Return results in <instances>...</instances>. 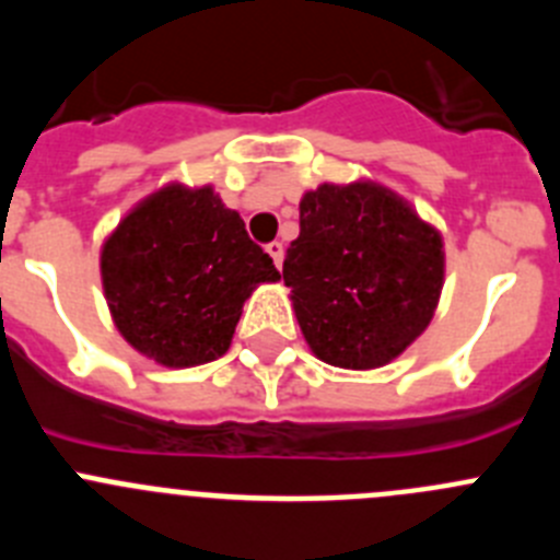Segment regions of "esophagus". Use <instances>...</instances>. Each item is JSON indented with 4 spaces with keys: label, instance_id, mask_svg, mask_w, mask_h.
<instances>
[{
    "label": "esophagus",
    "instance_id": "34e87169",
    "mask_svg": "<svg viewBox=\"0 0 560 560\" xmlns=\"http://www.w3.org/2000/svg\"><path fill=\"white\" fill-rule=\"evenodd\" d=\"M266 253H269V258L275 260L277 269L283 266V244H280V241H271V244H266Z\"/></svg>",
    "mask_w": 560,
    "mask_h": 560
}]
</instances>
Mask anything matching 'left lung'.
<instances>
[{
    "mask_svg": "<svg viewBox=\"0 0 560 560\" xmlns=\"http://www.w3.org/2000/svg\"><path fill=\"white\" fill-rule=\"evenodd\" d=\"M283 280L322 361L374 369L430 325L444 253L439 233L386 188L325 183L302 197Z\"/></svg>",
    "mask_w": 560,
    "mask_h": 560,
    "instance_id": "left-lung-1",
    "label": "left lung"
}]
</instances>
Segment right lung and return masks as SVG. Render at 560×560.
I'll return each instance as SVG.
<instances>
[{
    "mask_svg": "<svg viewBox=\"0 0 560 560\" xmlns=\"http://www.w3.org/2000/svg\"><path fill=\"white\" fill-rule=\"evenodd\" d=\"M280 271L213 188L143 199L102 249V283L121 336L163 366L224 355L244 300Z\"/></svg>",
    "mask_w": 560,
    "mask_h": 560,
    "instance_id": "add662e5",
    "label": "right lung"
}]
</instances>
